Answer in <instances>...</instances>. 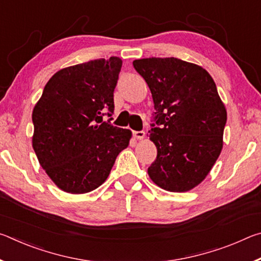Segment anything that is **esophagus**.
Masks as SVG:
<instances>
[{"label":"esophagus","instance_id":"34e87169","mask_svg":"<svg viewBox=\"0 0 261 261\" xmlns=\"http://www.w3.org/2000/svg\"><path fill=\"white\" fill-rule=\"evenodd\" d=\"M134 137L138 140H143L145 138V132L144 131H135Z\"/></svg>","mask_w":261,"mask_h":261}]
</instances>
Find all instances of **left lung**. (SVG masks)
<instances>
[{
  "label": "left lung",
  "instance_id": "8db88e82",
  "mask_svg": "<svg viewBox=\"0 0 261 261\" xmlns=\"http://www.w3.org/2000/svg\"><path fill=\"white\" fill-rule=\"evenodd\" d=\"M151 90L156 124L149 139L158 149L147 173L158 187L187 192L206 178L223 147L227 110L211 74L175 57L134 61Z\"/></svg>",
  "mask_w": 261,
  "mask_h": 261
}]
</instances>
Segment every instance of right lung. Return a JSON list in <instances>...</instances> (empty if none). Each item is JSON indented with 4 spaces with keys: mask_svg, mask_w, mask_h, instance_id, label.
<instances>
[{
    "mask_svg": "<svg viewBox=\"0 0 261 261\" xmlns=\"http://www.w3.org/2000/svg\"><path fill=\"white\" fill-rule=\"evenodd\" d=\"M122 60L113 56L61 69L43 88L32 113V146L40 166L62 191L82 194L108 178L132 132L102 121L114 112Z\"/></svg>",
    "mask_w": 261,
    "mask_h": 261,
    "instance_id": "right-lung-1",
    "label": "right lung"
}]
</instances>
